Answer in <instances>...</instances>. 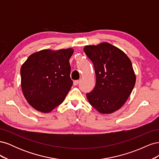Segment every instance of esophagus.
<instances>
[{
  "label": "esophagus",
  "instance_id": "1",
  "mask_svg": "<svg viewBox=\"0 0 159 159\" xmlns=\"http://www.w3.org/2000/svg\"><path fill=\"white\" fill-rule=\"evenodd\" d=\"M79 82H80L79 80H75V81H74V85L75 86V85H78Z\"/></svg>",
  "mask_w": 159,
  "mask_h": 159
}]
</instances>
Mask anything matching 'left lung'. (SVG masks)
I'll list each match as a JSON object with an SVG mask.
<instances>
[{
  "instance_id": "8db88e82",
  "label": "left lung",
  "mask_w": 159,
  "mask_h": 159,
  "mask_svg": "<svg viewBox=\"0 0 159 159\" xmlns=\"http://www.w3.org/2000/svg\"><path fill=\"white\" fill-rule=\"evenodd\" d=\"M84 51L93 62L96 76L94 89L86 94L89 103L100 113L116 111L125 103L135 85L131 60L108 42L85 46Z\"/></svg>"
}]
</instances>
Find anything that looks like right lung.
<instances>
[{"label": "right lung", "instance_id": "add662e5", "mask_svg": "<svg viewBox=\"0 0 159 159\" xmlns=\"http://www.w3.org/2000/svg\"><path fill=\"white\" fill-rule=\"evenodd\" d=\"M73 48L45 49L33 53L20 68L21 88L31 106L50 113L64 102L73 81L69 60Z\"/></svg>", "mask_w": 159, "mask_h": 159}]
</instances>
